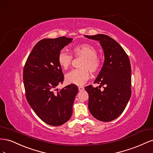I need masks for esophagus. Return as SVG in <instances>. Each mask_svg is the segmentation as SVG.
<instances>
[{
  "label": "esophagus",
  "mask_w": 153,
  "mask_h": 153,
  "mask_svg": "<svg viewBox=\"0 0 153 153\" xmlns=\"http://www.w3.org/2000/svg\"><path fill=\"white\" fill-rule=\"evenodd\" d=\"M78 90H79V91H84V87H82V86H79V87H78Z\"/></svg>",
  "instance_id": "1"
}]
</instances>
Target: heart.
Here are the masks:
<instances>
[{
	"label": "heart",
	"mask_w": 153,
	"mask_h": 153,
	"mask_svg": "<svg viewBox=\"0 0 153 153\" xmlns=\"http://www.w3.org/2000/svg\"><path fill=\"white\" fill-rule=\"evenodd\" d=\"M72 52L75 57H83L80 64V69H73L67 73L65 80L68 84L77 85H83L89 78V71L96 73L101 66L100 59L97 57L96 48L90 44L82 43L76 45L72 49ZM73 57L70 54L62 50L58 55V62L64 69H67L70 66Z\"/></svg>",
	"instance_id": "obj_1"
}]
</instances>
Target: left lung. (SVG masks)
Returning <instances> with one entry per match:
<instances>
[{
  "label": "left lung",
  "mask_w": 153,
  "mask_h": 153,
  "mask_svg": "<svg viewBox=\"0 0 153 153\" xmlns=\"http://www.w3.org/2000/svg\"><path fill=\"white\" fill-rule=\"evenodd\" d=\"M85 36L100 41L105 55L103 67L94 82L100 84L99 88L105 85L104 90L91 85L85 87L89 94V109L99 121H113L123 112L131 97L130 62L121 46L110 36L102 34Z\"/></svg>",
  "instance_id": "8db88e82"
}]
</instances>
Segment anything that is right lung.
<instances>
[{
    "label": "right lung",
    "instance_id": "add662e5",
    "mask_svg": "<svg viewBox=\"0 0 153 153\" xmlns=\"http://www.w3.org/2000/svg\"><path fill=\"white\" fill-rule=\"evenodd\" d=\"M72 40L62 36L39 41L29 54L24 68L27 100L36 114L51 126H60L71 118L78 91V87L74 84L60 91L56 89L64 81L58 55Z\"/></svg>",
    "mask_w": 153,
    "mask_h": 153
}]
</instances>
